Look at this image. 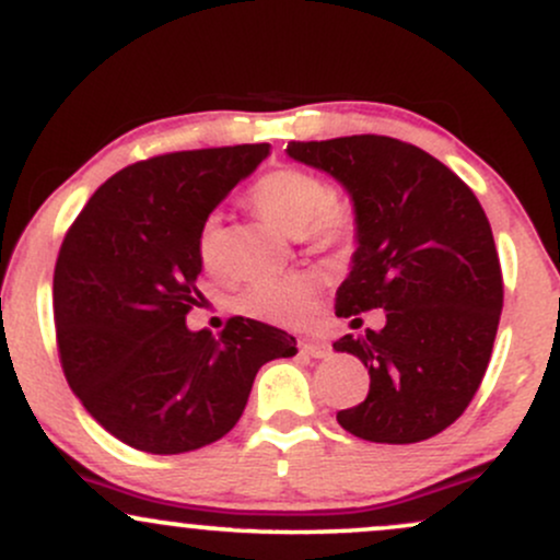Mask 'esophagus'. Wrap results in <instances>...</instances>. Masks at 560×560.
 <instances>
[{
	"label": "esophagus",
	"mask_w": 560,
	"mask_h": 560,
	"mask_svg": "<svg viewBox=\"0 0 560 560\" xmlns=\"http://www.w3.org/2000/svg\"><path fill=\"white\" fill-rule=\"evenodd\" d=\"M300 352L307 358H329V345L316 342V339H302Z\"/></svg>",
	"instance_id": "esophagus-1"
}]
</instances>
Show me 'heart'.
<instances>
[{
    "label": "heart",
    "instance_id": "b5f03b06",
    "mask_svg": "<svg viewBox=\"0 0 560 560\" xmlns=\"http://www.w3.org/2000/svg\"><path fill=\"white\" fill-rule=\"evenodd\" d=\"M249 205L262 218L298 236L313 253L345 249L358 236V213L350 199L334 195L318 173L281 165L249 186ZM197 253L202 266L215 268L221 260V218L208 215L199 226ZM313 281L307 276L289 273L281 279H260L247 284L236 298V311L268 324H300L311 307Z\"/></svg>",
    "mask_w": 560,
    "mask_h": 560
}]
</instances>
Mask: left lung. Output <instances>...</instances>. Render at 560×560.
Wrapping results in <instances>:
<instances>
[{"label":"left lung","instance_id":"1","mask_svg":"<svg viewBox=\"0 0 560 560\" xmlns=\"http://www.w3.org/2000/svg\"><path fill=\"white\" fill-rule=\"evenodd\" d=\"M287 152L337 178L355 205L358 249L337 316L387 313L384 329L334 342L371 376L365 400L337 413L339 427L387 445L440 434L477 395L503 311V273L477 195L429 152L392 137L292 141Z\"/></svg>","mask_w":560,"mask_h":560}]
</instances>
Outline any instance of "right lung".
<instances>
[{
	"label": "right lung",
	"mask_w": 560,
	"mask_h": 560,
	"mask_svg": "<svg viewBox=\"0 0 560 560\" xmlns=\"http://www.w3.org/2000/svg\"><path fill=\"white\" fill-rule=\"evenodd\" d=\"M271 144L168 152L107 178L62 240L55 266L57 352L70 389L126 445L178 455L240 421L255 374L292 358V334L229 318L221 337L186 329L202 300L197 234Z\"/></svg>",
	"instance_id": "obj_1"
}]
</instances>
